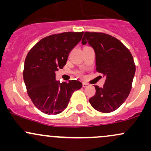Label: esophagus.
<instances>
[{
    "instance_id": "34e87169",
    "label": "esophagus",
    "mask_w": 151,
    "mask_h": 151,
    "mask_svg": "<svg viewBox=\"0 0 151 151\" xmlns=\"http://www.w3.org/2000/svg\"><path fill=\"white\" fill-rule=\"evenodd\" d=\"M89 86V84H88V83H86V82H83V84H82V86L84 88H85V87H87V86Z\"/></svg>"
}]
</instances>
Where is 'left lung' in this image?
I'll list each match as a JSON object with an SVG mask.
<instances>
[{
  "label": "left lung",
  "mask_w": 151,
  "mask_h": 151,
  "mask_svg": "<svg viewBox=\"0 0 151 151\" xmlns=\"http://www.w3.org/2000/svg\"><path fill=\"white\" fill-rule=\"evenodd\" d=\"M94 50L96 70L105 77L103 87L94 86L96 93L89 99L91 106L103 113L116 110L131 89L136 66L131 53L116 37L102 32H84L81 40Z\"/></svg>",
  "instance_id": "obj_1"
}]
</instances>
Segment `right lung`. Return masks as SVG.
<instances>
[{
	"mask_svg": "<svg viewBox=\"0 0 151 151\" xmlns=\"http://www.w3.org/2000/svg\"><path fill=\"white\" fill-rule=\"evenodd\" d=\"M84 32L52 35L40 40L27 55L23 79L29 97L37 108L49 115L59 114L68 106L72 93L81 89L77 80L60 82L55 72L66 65L69 54Z\"/></svg>",
	"mask_w": 151,
	"mask_h": 151,
	"instance_id": "right-lung-1",
	"label": "right lung"
}]
</instances>
